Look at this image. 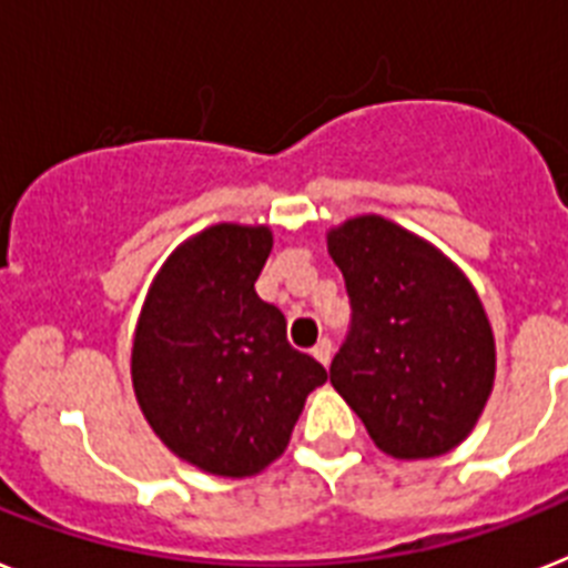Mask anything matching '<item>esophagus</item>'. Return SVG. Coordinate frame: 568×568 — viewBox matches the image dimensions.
Returning <instances> with one entry per match:
<instances>
[{
  "label": "esophagus",
  "instance_id": "obj_1",
  "mask_svg": "<svg viewBox=\"0 0 568 568\" xmlns=\"http://www.w3.org/2000/svg\"><path fill=\"white\" fill-rule=\"evenodd\" d=\"M312 355L317 357L323 366H328V361H332V341H328V337H321V341L314 343Z\"/></svg>",
  "mask_w": 568,
  "mask_h": 568
}]
</instances>
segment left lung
I'll use <instances>...</instances> for the list:
<instances>
[{"mask_svg":"<svg viewBox=\"0 0 568 568\" xmlns=\"http://www.w3.org/2000/svg\"><path fill=\"white\" fill-rule=\"evenodd\" d=\"M352 321L328 378L375 445L430 459L468 436L494 387V335L454 262L381 216L328 233Z\"/></svg>","mask_w":568,"mask_h":568,"instance_id":"1","label":"left lung"}]
</instances>
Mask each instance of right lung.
I'll list each match as a JSON object with an SVG mask.
<instances>
[{
    "label": "right lung",
    "mask_w": 568,
    "mask_h": 568,
    "mask_svg": "<svg viewBox=\"0 0 568 568\" xmlns=\"http://www.w3.org/2000/svg\"><path fill=\"white\" fill-rule=\"evenodd\" d=\"M268 254V227H207L166 260L135 328L138 404L161 442L207 474H260L326 381L288 343L285 314L256 297Z\"/></svg>",
    "instance_id": "1"
}]
</instances>
